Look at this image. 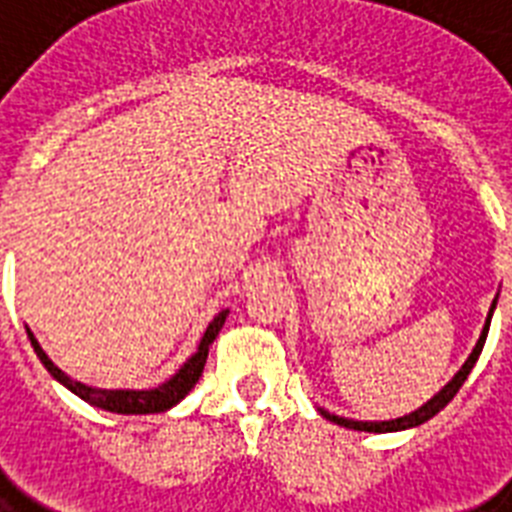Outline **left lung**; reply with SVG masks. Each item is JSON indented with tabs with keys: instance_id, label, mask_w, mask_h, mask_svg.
<instances>
[{
	"instance_id": "obj_1",
	"label": "left lung",
	"mask_w": 512,
	"mask_h": 512,
	"mask_svg": "<svg viewBox=\"0 0 512 512\" xmlns=\"http://www.w3.org/2000/svg\"><path fill=\"white\" fill-rule=\"evenodd\" d=\"M497 297H500V292H497ZM497 297L492 300V308H489V313H486V324L484 329H481V337H478L476 348L470 350L468 361L460 366V372L454 374L452 380L446 382L444 388L438 390L436 396L430 398V401H425V404L420 406V409H414V412L404 414V417H396V420H380V422H372V420H350V417H340V414L329 412V409H321L319 412L327 417L329 422H335V425H340V428H350V430H366V433H398V430H409V428H417V425H422V422H428L430 417H436L441 409H444L449 401H452L454 396H457V390L462 388V382L468 380V374L473 372V366H476L478 356H481V350H484V342H486V335H489V324H492V316H494V308H497Z\"/></svg>"
}]
</instances>
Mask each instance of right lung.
Segmentation results:
<instances>
[{
    "label": "right lung",
    "instance_id": "1",
    "mask_svg": "<svg viewBox=\"0 0 512 512\" xmlns=\"http://www.w3.org/2000/svg\"><path fill=\"white\" fill-rule=\"evenodd\" d=\"M228 308L220 311L215 319L209 321L207 332L204 337L199 340V348L193 353L188 361H185L175 374H172L170 380H164L162 385H156V388H148V390H132V388H116V390H108V388H92V385H84V382L74 380V377H68L60 366L52 364V358L47 356L39 345V340L34 337V332L26 327V335L31 340V348L34 353L39 356V361L44 364V369L55 377V380L68 388L74 396H79L82 401L87 404L98 406V409H106V412H114V414H156V412H167L172 409L175 404H180L188 393L193 390V385L199 382L201 372H204V364H207V353H209V345L215 342V337L220 335V329H223L225 319H228Z\"/></svg>",
    "mask_w": 512,
    "mask_h": 512
}]
</instances>
